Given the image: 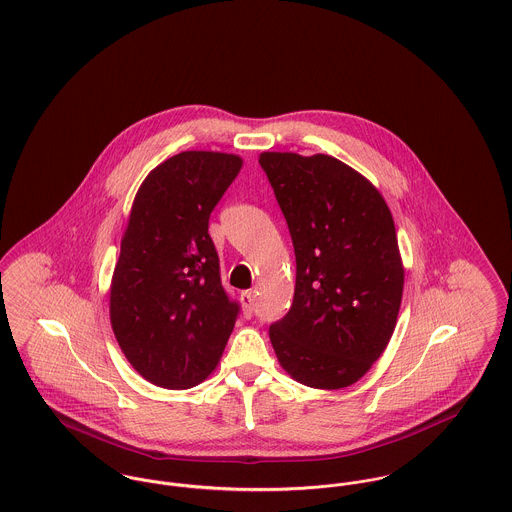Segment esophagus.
I'll list each match as a JSON object with an SVG mask.
<instances>
[{"label":"esophagus","mask_w":512,"mask_h":512,"mask_svg":"<svg viewBox=\"0 0 512 512\" xmlns=\"http://www.w3.org/2000/svg\"><path fill=\"white\" fill-rule=\"evenodd\" d=\"M241 303L245 307V315L251 317L253 315V307H255V294H253V290L241 292Z\"/></svg>","instance_id":"34e87169"}]
</instances>
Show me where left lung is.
<instances>
[{"instance_id":"1","label":"left lung","mask_w":512,"mask_h":512,"mask_svg":"<svg viewBox=\"0 0 512 512\" xmlns=\"http://www.w3.org/2000/svg\"><path fill=\"white\" fill-rule=\"evenodd\" d=\"M296 253L290 311L269 329L280 365L313 389L363 377L391 340L404 286L392 214L356 170L327 156L259 158Z\"/></svg>"}]
</instances>
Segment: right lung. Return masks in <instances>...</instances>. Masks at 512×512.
<instances>
[{
  "instance_id": "right-lung-1",
  "label": "right lung",
  "mask_w": 512,
  "mask_h": 512,
  "mask_svg": "<svg viewBox=\"0 0 512 512\" xmlns=\"http://www.w3.org/2000/svg\"><path fill=\"white\" fill-rule=\"evenodd\" d=\"M241 158L180 152L137 191L110 290V319L129 363L154 385L189 389L220 360L240 315L220 280L209 218Z\"/></svg>"
}]
</instances>
